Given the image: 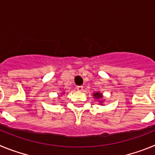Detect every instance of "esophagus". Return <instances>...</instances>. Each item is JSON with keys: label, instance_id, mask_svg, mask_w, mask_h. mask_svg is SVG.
I'll return each instance as SVG.
<instances>
[{"label": "esophagus", "instance_id": "1", "mask_svg": "<svg viewBox=\"0 0 155 155\" xmlns=\"http://www.w3.org/2000/svg\"><path fill=\"white\" fill-rule=\"evenodd\" d=\"M83 86H78V87H77V90H78V91H83Z\"/></svg>", "mask_w": 155, "mask_h": 155}]
</instances>
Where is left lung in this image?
<instances>
[{
    "label": "left lung",
    "mask_w": 155,
    "mask_h": 155,
    "mask_svg": "<svg viewBox=\"0 0 155 155\" xmlns=\"http://www.w3.org/2000/svg\"><path fill=\"white\" fill-rule=\"evenodd\" d=\"M93 98H94L97 100H100V99H102L103 95H102V93L99 92V91H96V92L93 93ZM103 102H104V100H100L99 103L98 104L101 105H103Z\"/></svg>",
    "instance_id": "1"
}]
</instances>
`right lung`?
<instances>
[{
	"mask_svg": "<svg viewBox=\"0 0 155 155\" xmlns=\"http://www.w3.org/2000/svg\"><path fill=\"white\" fill-rule=\"evenodd\" d=\"M64 94V92L61 93V95H58V97H59V98H60V97H61V95H62V94Z\"/></svg>",
	"mask_w": 155,
	"mask_h": 155,
	"instance_id": "add662e5",
	"label": "right lung"
}]
</instances>
